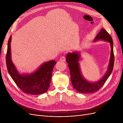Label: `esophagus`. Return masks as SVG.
Here are the masks:
<instances>
[{
	"instance_id": "esophagus-1",
	"label": "esophagus",
	"mask_w": 123,
	"mask_h": 123,
	"mask_svg": "<svg viewBox=\"0 0 123 123\" xmlns=\"http://www.w3.org/2000/svg\"><path fill=\"white\" fill-rule=\"evenodd\" d=\"M60 61L62 62H65L66 61V57L65 56H62L60 58Z\"/></svg>"
}]
</instances>
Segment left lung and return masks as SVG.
Returning <instances> with one entry per match:
<instances>
[{
  "instance_id": "8db88e82",
  "label": "left lung",
  "mask_w": 123,
  "mask_h": 123,
  "mask_svg": "<svg viewBox=\"0 0 123 123\" xmlns=\"http://www.w3.org/2000/svg\"><path fill=\"white\" fill-rule=\"evenodd\" d=\"M99 39H103L110 43L111 47V56L107 71L105 75L98 81L95 83H90L87 81L82 76L80 73L79 60L80 54L77 52H73L67 55L66 61L70 69L71 80L74 89L82 93H93L98 91L102 88L105 83L107 79L112 72L114 62V55L113 53V40L111 36L105 29H102L101 30L95 37L94 41Z\"/></svg>"
}]
</instances>
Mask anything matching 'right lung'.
Returning a JSON list of instances; mask_svg holds the SVG:
<instances>
[{
    "label": "right lung",
    "instance_id": "1",
    "mask_svg": "<svg viewBox=\"0 0 123 123\" xmlns=\"http://www.w3.org/2000/svg\"><path fill=\"white\" fill-rule=\"evenodd\" d=\"M11 36L8 40L6 54V65L8 72L17 86L24 93L33 95L43 94L49 88L55 61L46 62L34 73L28 75L18 73L11 58L10 43Z\"/></svg>",
    "mask_w": 123,
    "mask_h": 123
}]
</instances>
